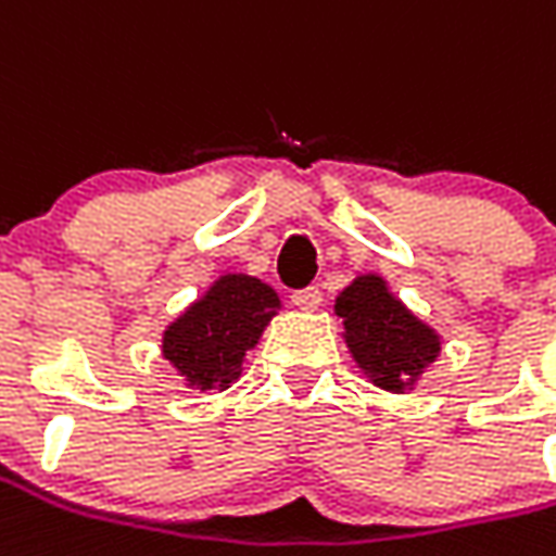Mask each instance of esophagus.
<instances>
[{"label":"esophagus","mask_w":556,"mask_h":556,"mask_svg":"<svg viewBox=\"0 0 556 556\" xmlns=\"http://www.w3.org/2000/svg\"><path fill=\"white\" fill-rule=\"evenodd\" d=\"M291 304L301 306V309H318L321 304V291L316 286H306V289L291 291Z\"/></svg>","instance_id":"obj_1"}]
</instances>
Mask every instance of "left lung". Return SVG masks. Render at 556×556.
<instances>
[{
    "instance_id": "1",
    "label": "left lung",
    "mask_w": 556,
    "mask_h": 556,
    "mask_svg": "<svg viewBox=\"0 0 556 556\" xmlns=\"http://www.w3.org/2000/svg\"><path fill=\"white\" fill-rule=\"evenodd\" d=\"M333 309L343 318L352 358L372 386L403 394L440 355V333L400 304L376 274L355 279Z\"/></svg>"
}]
</instances>
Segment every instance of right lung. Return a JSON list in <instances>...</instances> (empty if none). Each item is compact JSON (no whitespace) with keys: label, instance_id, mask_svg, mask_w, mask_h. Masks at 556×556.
<instances>
[{"label":"right lung","instance_id":"add662e5","mask_svg":"<svg viewBox=\"0 0 556 556\" xmlns=\"http://www.w3.org/2000/svg\"><path fill=\"white\" fill-rule=\"evenodd\" d=\"M277 291L247 274H225L204 298L170 321L162 355L189 386L228 388L243 370V355L277 316Z\"/></svg>","mask_w":556,"mask_h":556}]
</instances>
